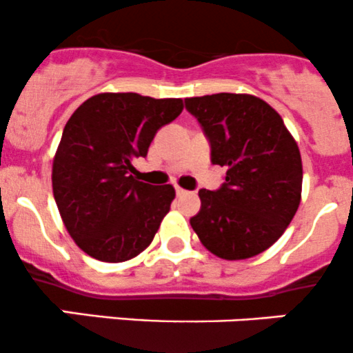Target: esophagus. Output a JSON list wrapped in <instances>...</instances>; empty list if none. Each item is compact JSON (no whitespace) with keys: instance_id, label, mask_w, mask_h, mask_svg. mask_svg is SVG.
Segmentation results:
<instances>
[{"instance_id":"obj_1","label":"esophagus","mask_w":353,"mask_h":353,"mask_svg":"<svg viewBox=\"0 0 353 353\" xmlns=\"http://www.w3.org/2000/svg\"><path fill=\"white\" fill-rule=\"evenodd\" d=\"M175 192H176V195L178 196H183V195H187V190H183V188H181V187H175Z\"/></svg>"}]
</instances>
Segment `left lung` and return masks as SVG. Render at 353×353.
Segmentation results:
<instances>
[{
  "mask_svg": "<svg viewBox=\"0 0 353 353\" xmlns=\"http://www.w3.org/2000/svg\"><path fill=\"white\" fill-rule=\"evenodd\" d=\"M210 141L212 163L225 166L219 190L199 192L202 207L190 225L200 242L227 261L271 248L296 214L303 165L281 116L251 94L185 99Z\"/></svg>",
  "mask_w": 353,
  "mask_h": 353,
  "instance_id": "8db88e82",
  "label": "left lung"
}]
</instances>
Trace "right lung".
<instances>
[{
    "instance_id": "right-lung-1",
    "label": "right lung",
    "mask_w": 353,
    "mask_h": 353,
    "mask_svg": "<svg viewBox=\"0 0 353 353\" xmlns=\"http://www.w3.org/2000/svg\"><path fill=\"white\" fill-rule=\"evenodd\" d=\"M183 111L181 99L104 92L75 109L52 168L60 217L75 244L94 259L123 263L143 252L175 199L172 185L131 175L154 134Z\"/></svg>"
}]
</instances>
